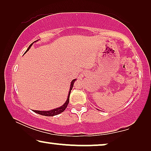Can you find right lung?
<instances>
[{"label": "right lung", "instance_id": "right-lung-1", "mask_svg": "<svg viewBox=\"0 0 151 151\" xmlns=\"http://www.w3.org/2000/svg\"><path fill=\"white\" fill-rule=\"evenodd\" d=\"M37 41H38V40L35 41V42H37ZM34 42L32 43V44L29 45V47L28 49H27V51H25V53H27V51H29V49L31 48V47L32 46V45L34 44ZM76 80V79H74V80H72L71 82V85H70L69 94H68L67 99V100H66V102H65V104L62 105L61 106L58 107V108L52 109V110H50V111H36V110L34 111V110H33V111H34V112L38 113V114H40V115H45V116H54V115H58V114H60V113H63V111H65L66 109H67V105H68V104H69L70 93H71V91L72 90V88H73V84H74V82H75Z\"/></svg>", "mask_w": 151, "mask_h": 151}]
</instances>
